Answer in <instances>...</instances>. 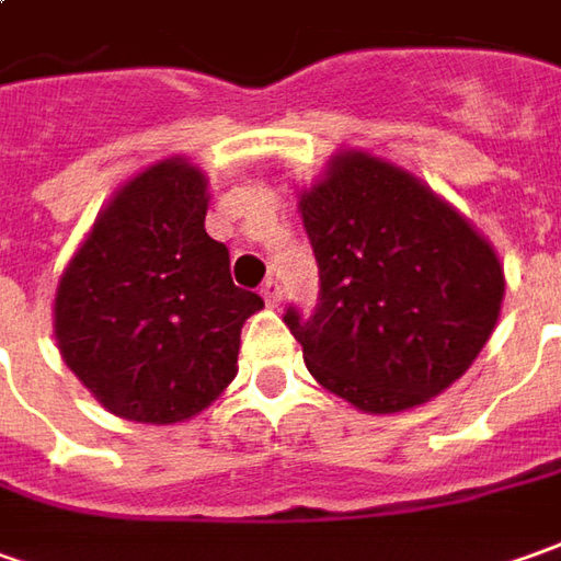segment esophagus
Returning a JSON list of instances; mask_svg holds the SVG:
<instances>
[{"label": "esophagus", "instance_id": "1", "mask_svg": "<svg viewBox=\"0 0 561 561\" xmlns=\"http://www.w3.org/2000/svg\"><path fill=\"white\" fill-rule=\"evenodd\" d=\"M262 296H265V302H268V306H277V302H280V296H284V289H280V284H277L274 277H268V280L262 284Z\"/></svg>", "mask_w": 561, "mask_h": 561}]
</instances>
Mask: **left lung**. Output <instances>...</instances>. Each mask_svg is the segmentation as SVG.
I'll use <instances>...</instances> for the list:
<instances>
[{
	"label": "left lung",
	"instance_id": "obj_1",
	"mask_svg": "<svg viewBox=\"0 0 561 561\" xmlns=\"http://www.w3.org/2000/svg\"><path fill=\"white\" fill-rule=\"evenodd\" d=\"M318 302L284 324L311 377L367 413L416 408L482 352L503 302L488 240L413 175L342 153L302 194Z\"/></svg>",
	"mask_w": 561,
	"mask_h": 561
}]
</instances>
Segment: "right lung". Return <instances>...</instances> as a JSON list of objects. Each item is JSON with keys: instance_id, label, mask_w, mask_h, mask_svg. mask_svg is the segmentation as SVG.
Masks as SVG:
<instances>
[{"instance_id": "1", "label": "right lung", "mask_w": 561, "mask_h": 561, "mask_svg": "<svg viewBox=\"0 0 561 561\" xmlns=\"http://www.w3.org/2000/svg\"><path fill=\"white\" fill-rule=\"evenodd\" d=\"M203 219L201 169L157 163L116 194L64 272L61 355L116 416L182 423L234 379L240 327L265 302L234 287L228 247Z\"/></svg>"}]
</instances>
